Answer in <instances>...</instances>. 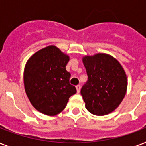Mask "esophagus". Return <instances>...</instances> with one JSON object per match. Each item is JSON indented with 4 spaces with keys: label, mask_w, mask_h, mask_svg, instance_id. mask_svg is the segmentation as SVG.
<instances>
[{
    "label": "esophagus",
    "mask_w": 146,
    "mask_h": 146,
    "mask_svg": "<svg viewBox=\"0 0 146 146\" xmlns=\"http://www.w3.org/2000/svg\"><path fill=\"white\" fill-rule=\"evenodd\" d=\"M76 91H77V92L79 93L80 92V89H81V86H80V85H77L76 86Z\"/></svg>",
    "instance_id": "esophagus-1"
}]
</instances>
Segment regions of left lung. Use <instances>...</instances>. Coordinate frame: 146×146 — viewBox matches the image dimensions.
Masks as SVG:
<instances>
[{"label":"left lung","mask_w":146,"mask_h":146,"mask_svg":"<svg viewBox=\"0 0 146 146\" xmlns=\"http://www.w3.org/2000/svg\"><path fill=\"white\" fill-rule=\"evenodd\" d=\"M82 62L88 76L80 92L86 108L94 115L111 113L119 106L127 92L124 70L114 57L106 54L85 56Z\"/></svg>","instance_id":"1"}]
</instances>
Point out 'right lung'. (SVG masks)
I'll return each mask as SVG.
<instances>
[{"instance_id": "right-lung-1", "label": "right lung", "mask_w": 146, "mask_h": 146, "mask_svg": "<svg viewBox=\"0 0 146 146\" xmlns=\"http://www.w3.org/2000/svg\"><path fill=\"white\" fill-rule=\"evenodd\" d=\"M70 57L54 45L35 53L24 69V86L31 104L48 116L60 113L76 92L66 70Z\"/></svg>"}]
</instances>
